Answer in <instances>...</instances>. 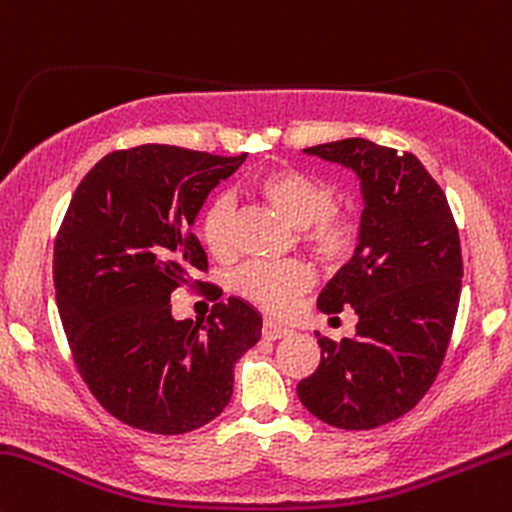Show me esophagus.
<instances>
[{
  "instance_id": "1",
  "label": "esophagus",
  "mask_w": 512,
  "mask_h": 512,
  "mask_svg": "<svg viewBox=\"0 0 512 512\" xmlns=\"http://www.w3.org/2000/svg\"><path fill=\"white\" fill-rule=\"evenodd\" d=\"M261 333H263V337H266V340H281V337L291 335V330H288L286 325L273 323V320H266V323H263V328H261Z\"/></svg>"
}]
</instances>
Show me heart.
<instances>
[{"label": "heart", "instance_id": "1", "mask_svg": "<svg viewBox=\"0 0 512 512\" xmlns=\"http://www.w3.org/2000/svg\"><path fill=\"white\" fill-rule=\"evenodd\" d=\"M254 192L276 209L293 229L298 241L320 266L345 263L360 241V226L352 214L335 209L333 184L295 167H273L256 177ZM199 231L209 254L231 256V202L217 197L204 207ZM234 291L266 313L283 315L310 288V271L300 261H251L231 278Z\"/></svg>", "mask_w": 512, "mask_h": 512}]
</instances>
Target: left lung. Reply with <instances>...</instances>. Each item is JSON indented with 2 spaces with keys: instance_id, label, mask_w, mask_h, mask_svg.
Here are the masks:
<instances>
[{
  "instance_id": "left-lung-1",
  "label": "left lung",
  "mask_w": 512,
  "mask_h": 512,
  "mask_svg": "<svg viewBox=\"0 0 512 512\" xmlns=\"http://www.w3.org/2000/svg\"><path fill=\"white\" fill-rule=\"evenodd\" d=\"M303 152L355 172L365 209L355 256L318 298L328 315L355 310V337L318 333L320 365L298 399L337 429H374L414 409L441 370L461 298L456 221L412 152L365 138Z\"/></svg>"
}]
</instances>
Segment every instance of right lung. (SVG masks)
Segmentation results:
<instances>
[{"label": "right lung", "mask_w": 512, "mask_h": 512, "mask_svg": "<svg viewBox=\"0 0 512 512\" xmlns=\"http://www.w3.org/2000/svg\"><path fill=\"white\" fill-rule=\"evenodd\" d=\"M246 155L175 145L115 150L73 194L54 246V286L78 374L100 407L150 434H187L224 412L234 365L261 337L246 300L207 323L172 318L179 286H202L207 254L192 226Z\"/></svg>", "instance_id": "right-lung-1"}]
</instances>
